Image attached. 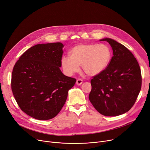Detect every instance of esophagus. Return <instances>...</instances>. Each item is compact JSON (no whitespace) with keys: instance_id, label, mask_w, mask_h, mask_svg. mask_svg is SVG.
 I'll return each instance as SVG.
<instances>
[{"instance_id":"1","label":"esophagus","mask_w":150,"mask_h":150,"mask_svg":"<svg viewBox=\"0 0 150 150\" xmlns=\"http://www.w3.org/2000/svg\"><path fill=\"white\" fill-rule=\"evenodd\" d=\"M82 83H83V80L81 79H79L76 80V85H80L82 84Z\"/></svg>"}]
</instances>
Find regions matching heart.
I'll use <instances>...</instances> for the list:
<instances>
[{
    "label": "heart",
    "instance_id": "1",
    "mask_svg": "<svg viewBox=\"0 0 150 150\" xmlns=\"http://www.w3.org/2000/svg\"><path fill=\"white\" fill-rule=\"evenodd\" d=\"M70 55L64 56L61 65L64 73L71 76L81 70L88 76H95L101 73L108 65L111 58L110 48L105 44H80L73 47Z\"/></svg>",
    "mask_w": 150,
    "mask_h": 150
}]
</instances>
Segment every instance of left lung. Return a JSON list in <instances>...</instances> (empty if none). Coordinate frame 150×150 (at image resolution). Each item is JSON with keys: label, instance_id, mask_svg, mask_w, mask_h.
Wrapping results in <instances>:
<instances>
[{"label": "left lung", "instance_id": "left-lung-1", "mask_svg": "<svg viewBox=\"0 0 150 150\" xmlns=\"http://www.w3.org/2000/svg\"><path fill=\"white\" fill-rule=\"evenodd\" d=\"M107 41L113 51L106 69L91 80V103L105 116L123 114L135 103L141 88L142 76L139 64L124 45L110 38Z\"/></svg>", "mask_w": 150, "mask_h": 150}]
</instances>
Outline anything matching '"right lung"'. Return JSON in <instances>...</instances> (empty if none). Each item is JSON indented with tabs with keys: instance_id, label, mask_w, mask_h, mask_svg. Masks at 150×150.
<instances>
[{
	"instance_id": "add662e5",
	"label": "right lung",
	"mask_w": 150,
	"mask_h": 150,
	"mask_svg": "<svg viewBox=\"0 0 150 150\" xmlns=\"http://www.w3.org/2000/svg\"><path fill=\"white\" fill-rule=\"evenodd\" d=\"M63 47L60 42L35 45L13 67V95L21 110L33 118L46 120L55 117L76 81L59 69Z\"/></svg>"
}]
</instances>
